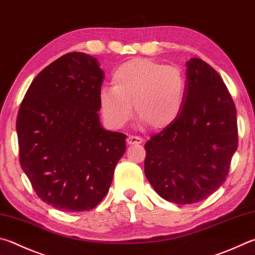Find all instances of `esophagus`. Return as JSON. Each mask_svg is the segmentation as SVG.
Listing matches in <instances>:
<instances>
[{"label": "esophagus", "instance_id": "1", "mask_svg": "<svg viewBox=\"0 0 255 255\" xmlns=\"http://www.w3.org/2000/svg\"><path fill=\"white\" fill-rule=\"evenodd\" d=\"M143 141V139L141 137H138V136H128L127 137V143L128 145H135V143H141Z\"/></svg>", "mask_w": 255, "mask_h": 255}]
</instances>
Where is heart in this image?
<instances>
[{
  "instance_id": "heart-1",
  "label": "heart",
  "mask_w": 255,
  "mask_h": 255,
  "mask_svg": "<svg viewBox=\"0 0 255 255\" xmlns=\"http://www.w3.org/2000/svg\"><path fill=\"white\" fill-rule=\"evenodd\" d=\"M113 87L101 89L99 106L104 117L123 127L136 114L147 126L158 130L172 125L183 108L186 78L177 67L150 59H133L113 73Z\"/></svg>"
}]
</instances>
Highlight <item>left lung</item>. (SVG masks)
Returning <instances> with one entry per match:
<instances>
[{
    "mask_svg": "<svg viewBox=\"0 0 255 255\" xmlns=\"http://www.w3.org/2000/svg\"><path fill=\"white\" fill-rule=\"evenodd\" d=\"M186 66L178 117L145 145L148 182L179 205L205 200L225 182L239 142L237 108L221 76L198 58Z\"/></svg>",
    "mask_w": 255,
    "mask_h": 255,
    "instance_id": "8db88e82",
    "label": "left lung"
}]
</instances>
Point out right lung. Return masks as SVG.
<instances>
[{"label":"right lung","mask_w":255,"mask_h":255,"mask_svg":"<svg viewBox=\"0 0 255 255\" xmlns=\"http://www.w3.org/2000/svg\"><path fill=\"white\" fill-rule=\"evenodd\" d=\"M103 81L96 58L67 53L34 78L18 109L21 167L40 200L57 210L98 205L126 150L127 136L100 125Z\"/></svg>","instance_id":"1"}]
</instances>
